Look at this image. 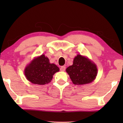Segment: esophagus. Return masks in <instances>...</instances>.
<instances>
[{
    "mask_svg": "<svg viewBox=\"0 0 123 123\" xmlns=\"http://www.w3.org/2000/svg\"><path fill=\"white\" fill-rule=\"evenodd\" d=\"M66 69V67L65 66H61L60 68V70L61 71H64Z\"/></svg>",
    "mask_w": 123,
    "mask_h": 123,
    "instance_id": "1",
    "label": "esophagus"
}]
</instances>
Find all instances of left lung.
I'll use <instances>...</instances> for the list:
<instances>
[{
	"mask_svg": "<svg viewBox=\"0 0 123 123\" xmlns=\"http://www.w3.org/2000/svg\"><path fill=\"white\" fill-rule=\"evenodd\" d=\"M73 83L75 85L89 84L97 75V66L90 60L78 55L74 58L73 64L66 69Z\"/></svg>",
	"mask_w": 123,
	"mask_h": 123,
	"instance_id": "left-lung-1",
	"label": "left lung"
}]
</instances>
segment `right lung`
Instances as JSON below:
<instances>
[{
	"instance_id": "add662e5",
	"label": "right lung",
	"mask_w": 123,
	"mask_h": 123,
	"mask_svg": "<svg viewBox=\"0 0 123 123\" xmlns=\"http://www.w3.org/2000/svg\"><path fill=\"white\" fill-rule=\"evenodd\" d=\"M59 68L50 63L48 58L44 55L35 59L25 69V75L32 84L45 85L51 82L53 75L59 71Z\"/></svg>"
}]
</instances>
